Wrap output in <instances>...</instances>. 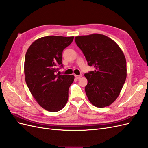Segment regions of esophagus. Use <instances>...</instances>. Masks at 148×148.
<instances>
[{
	"instance_id": "34e87169",
	"label": "esophagus",
	"mask_w": 148,
	"mask_h": 148,
	"mask_svg": "<svg viewBox=\"0 0 148 148\" xmlns=\"http://www.w3.org/2000/svg\"><path fill=\"white\" fill-rule=\"evenodd\" d=\"M75 77L76 78L79 79V78H81V77H82V75H75Z\"/></svg>"
}]
</instances>
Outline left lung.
Returning <instances> with one entry per match:
<instances>
[{"label": "left lung", "mask_w": 148, "mask_h": 148, "mask_svg": "<svg viewBox=\"0 0 148 148\" xmlns=\"http://www.w3.org/2000/svg\"><path fill=\"white\" fill-rule=\"evenodd\" d=\"M88 64L95 70L84 76L88 80L85 92L97 107L109 106L117 99L127 78L126 59L114 40L105 35L92 34L75 38Z\"/></svg>", "instance_id": "obj_1"}]
</instances>
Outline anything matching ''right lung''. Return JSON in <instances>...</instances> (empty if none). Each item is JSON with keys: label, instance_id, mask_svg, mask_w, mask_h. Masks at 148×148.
I'll return each mask as SVG.
<instances>
[{"label": "right lung", "instance_id": "add662e5", "mask_svg": "<svg viewBox=\"0 0 148 148\" xmlns=\"http://www.w3.org/2000/svg\"><path fill=\"white\" fill-rule=\"evenodd\" d=\"M74 37L48 36L36 40L26 53L25 81L38 104L51 112L63 109L69 99V89L74 81L71 75H56L62 66V52Z\"/></svg>", "mask_w": 148, "mask_h": 148}]
</instances>
